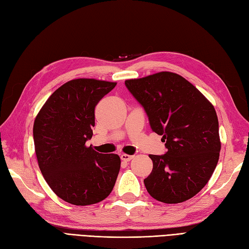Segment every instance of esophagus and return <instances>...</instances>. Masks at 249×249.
Segmentation results:
<instances>
[{
  "mask_svg": "<svg viewBox=\"0 0 249 249\" xmlns=\"http://www.w3.org/2000/svg\"><path fill=\"white\" fill-rule=\"evenodd\" d=\"M132 159H133V156L126 155V154L121 155V160L124 161V162H129L130 160H132Z\"/></svg>",
  "mask_w": 249,
  "mask_h": 249,
  "instance_id": "34e87169",
  "label": "esophagus"
}]
</instances>
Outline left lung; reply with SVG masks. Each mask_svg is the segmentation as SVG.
<instances>
[{
  "mask_svg": "<svg viewBox=\"0 0 249 249\" xmlns=\"http://www.w3.org/2000/svg\"><path fill=\"white\" fill-rule=\"evenodd\" d=\"M125 85L147 114L150 128L167 148L154 163L145 187L154 199L176 204L206 185L218 164L221 142L213 104L183 76L162 71Z\"/></svg>",
  "mask_w": 249,
  "mask_h": 249,
  "instance_id": "1",
  "label": "left lung"
}]
</instances>
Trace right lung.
Masks as SVG:
<instances>
[{
  "label": "right lung",
  "mask_w": 249,
  "mask_h": 249,
  "mask_svg": "<svg viewBox=\"0 0 249 249\" xmlns=\"http://www.w3.org/2000/svg\"><path fill=\"white\" fill-rule=\"evenodd\" d=\"M116 85L94 79L69 81L50 95L35 120L41 173L53 193L73 205L103 201L116 184L120 157L85 145L92 137L95 105Z\"/></svg>",
  "instance_id": "add662e5"
}]
</instances>
